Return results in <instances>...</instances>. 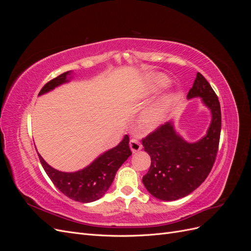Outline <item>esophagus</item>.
I'll use <instances>...</instances> for the list:
<instances>
[{
    "label": "esophagus",
    "mask_w": 251,
    "mask_h": 251,
    "mask_svg": "<svg viewBox=\"0 0 251 251\" xmlns=\"http://www.w3.org/2000/svg\"><path fill=\"white\" fill-rule=\"evenodd\" d=\"M130 148L133 153H136V151H138L142 149V144L137 138H132L130 141Z\"/></svg>",
    "instance_id": "34e87169"
}]
</instances>
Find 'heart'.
<instances>
[{"mask_svg":"<svg viewBox=\"0 0 251 251\" xmlns=\"http://www.w3.org/2000/svg\"><path fill=\"white\" fill-rule=\"evenodd\" d=\"M168 82V79L163 76H155L151 78V88L161 87ZM170 100L169 98H160L144 111L140 116V125L147 130H154L162 124L166 115V111L169 109Z\"/></svg>","mask_w":251,"mask_h":251,"instance_id":"heart-1","label":"heart"}]
</instances>
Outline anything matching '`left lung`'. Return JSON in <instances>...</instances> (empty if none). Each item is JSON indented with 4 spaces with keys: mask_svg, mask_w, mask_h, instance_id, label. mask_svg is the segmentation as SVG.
Returning <instances> with one entry per match:
<instances>
[{
    "mask_svg": "<svg viewBox=\"0 0 251 251\" xmlns=\"http://www.w3.org/2000/svg\"><path fill=\"white\" fill-rule=\"evenodd\" d=\"M201 97L211 112L207 134L195 143H188L166 123L142 139L144 151L151 156V168L142 182L155 198L173 201L187 196L207 178L215 163L220 134L221 108L218 96L201 73L187 94V98Z\"/></svg>",
    "mask_w": 251,
    "mask_h": 251,
    "instance_id": "left-lung-1",
    "label": "left lung"
}]
</instances>
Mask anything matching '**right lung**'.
I'll return each instance as SVG.
<instances>
[{
    "instance_id": "add662e5",
    "label": "right lung",
    "mask_w": 251,
    "mask_h": 251,
    "mask_svg": "<svg viewBox=\"0 0 251 251\" xmlns=\"http://www.w3.org/2000/svg\"><path fill=\"white\" fill-rule=\"evenodd\" d=\"M70 71L51 79L40 91L39 95L45 94L55 87L67 82ZM128 136L126 135L117 147L105 151L86 169L75 173H64L54 170L39 155L43 168L60 192L68 198L81 203L96 201L105 194L115 177L116 172L126 159L132 155L128 147Z\"/></svg>"
}]
</instances>
